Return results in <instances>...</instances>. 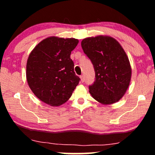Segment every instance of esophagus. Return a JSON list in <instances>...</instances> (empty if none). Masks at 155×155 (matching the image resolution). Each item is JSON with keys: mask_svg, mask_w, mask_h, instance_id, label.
<instances>
[{"mask_svg": "<svg viewBox=\"0 0 155 155\" xmlns=\"http://www.w3.org/2000/svg\"><path fill=\"white\" fill-rule=\"evenodd\" d=\"M80 79H81V82H84V75H80Z\"/></svg>", "mask_w": 155, "mask_h": 155, "instance_id": "1", "label": "esophagus"}]
</instances>
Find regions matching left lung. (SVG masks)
Here are the masks:
<instances>
[{"mask_svg":"<svg viewBox=\"0 0 155 155\" xmlns=\"http://www.w3.org/2000/svg\"><path fill=\"white\" fill-rule=\"evenodd\" d=\"M81 46L95 72V81L89 86L91 95L104 104L118 101L126 93L131 78L130 65L124 48L107 36L86 38Z\"/></svg>","mask_w":155,"mask_h":155,"instance_id":"obj_1","label":"left lung"}]
</instances>
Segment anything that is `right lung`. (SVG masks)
<instances>
[{"mask_svg":"<svg viewBox=\"0 0 155 155\" xmlns=\"http://www.w3.org/2000/svg\"><path fill=\"white\" fill-rule=\"evenodd\" d=\"M78 39L51 37L36 46L27 62V80L35 96L48 105L60 106L71 97L80 78L71 54Z\"/></svg>","mask_w":155,"mask_h":155,"instance_id":"add662e5","label":"right lung"}]
</instances>
